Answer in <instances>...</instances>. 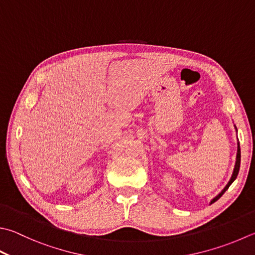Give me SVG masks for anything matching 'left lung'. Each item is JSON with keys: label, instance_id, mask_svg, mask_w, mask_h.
<instances>
[{"label": "left lung", "instance_id": "1", "mask_svg": "<svg viewBox=\"0 0 255 255\" xmlns=\"http://www.w3.org/2000/svg\"><path fill=\"white\" fill-rule=\"evenodd\" d=\"M240 163H241V150H240V143H238L237 161H235V166H234V171H233V174H232V176H231V179H230L229 183H228V184H227V186H225L224 189L222 190V192H221V193H220L219 195L215 196V198H214L212 201H211V203H214L215 201H218V200L221 198V196L223 195L224 192L229 189V186L233 183V181H234L235 179H237V176H238V174H239V170H240Z\"/></svg>", "mask_w": 255, "mask_h": 255}]
</instances>
